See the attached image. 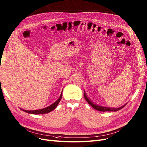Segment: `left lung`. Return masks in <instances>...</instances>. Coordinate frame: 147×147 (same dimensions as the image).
<instances>
[{
  "mask_svg": "<svg viewBox=\"0 0 147 147\" xmlns=\"http://www.w3.org/2000/svg\"><path fill=\"white\" fill-rule=\"evenodd\" d=\"M84 98L85 99V100L88 102V104L90 105H91L94 109H96L98 111H117L120 109H122L123 107H124L126 104H125V105L120 107H117V108H110V107H104V106H100L98 105H97L96 104H94V103L91 101L89 98H88V97L86 95L85 92H84Z\"/></svg>",
  "mask_w": 147,
  "mask_h": 147,
  "instance_id": "1",
  "label": "left lung"
}]
</instances>
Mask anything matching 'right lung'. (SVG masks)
<instances>
[{
  "instance_id": "right-lung-1",
  "label": "right lung",
  "mask_w": 147,
  "mask_h": 147,
  "mask_svg": "<svg viewBox=\"0 0 147 147\" xmlns=\"http://www.w3.org/2000/svg\"><path fill=\"white\" fill-rule=\"evenodd\" d=\"M62 92L61 94H60L59 98L55 102H53V104H51L50 106H49L47 107H45L44 109L35 110H24L21 108H20V109L21 110L26 112V113H28L30 114H33V115H41V114L48 113H49V112L53 111L57 106L60 100L62 99Z\"/></svg>"
}]
</instances>
